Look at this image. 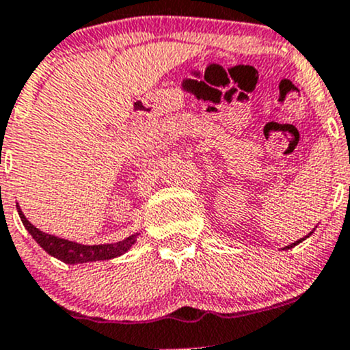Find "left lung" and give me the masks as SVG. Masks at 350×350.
Returning <instances> with one entry per match:
<instances>
[{
  "label": "left lung",
  "mask_w": 350,
  "mask_h": 350,
  "mask_svg": "<svg viewBox=\"0 0 350 350\" xmlns=\"http://www.w3.org/2000/svg\"><path fill=\"white\" fill-rule=\"evenodd\" d=\"M313 230H315V229H313ZM313 230H310V232L307 234V236H305V237H301V239H298V241H295V243L288 244V246H286V247H284V250H291V247H295V246H297V244H300V243H301V241H305V239H307V237H310V236H312V234H313Z\"/></svg>",
  "instance_id": "8db88e82"
}]
</instances>
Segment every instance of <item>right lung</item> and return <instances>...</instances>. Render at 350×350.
I'll return each mask as SVG.
<instances>
[{
  "label": "right lung",
  "instance_id": "1",
  "mask_svg": "<svg viewBox=\"0 0 350 350\" xmlns=\"http://www.w3.org/2000/svg\"><path fill=\"white\" fill-rule=\"evenodd\" d=\"M16 211L20 214L21 222H23L25 229L30 232V236L33 237L38 243V246L43 247L50 256L60 259V261L67 262V265H84V262H92V261H104V259H114L118 256L128 253L131 250L133 244L138 239L139 232L131 234V236L124 237L122 241L118 243H109V244H81L75 243V241L64 239V237L53 236V234H46L43 230L37 229L21 212L20 205L16 202Z\"/></svg>",
  "mask_w": 350,
  "mask_h": 350
}]
</instances>
